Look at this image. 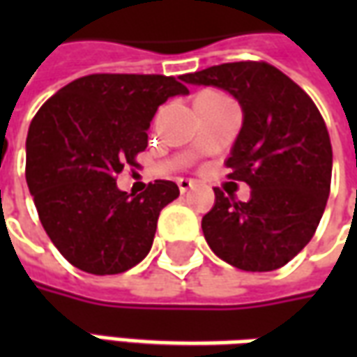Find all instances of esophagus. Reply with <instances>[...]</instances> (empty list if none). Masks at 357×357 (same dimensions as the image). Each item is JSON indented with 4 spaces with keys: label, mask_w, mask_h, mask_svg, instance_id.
I'll list each match as a JSON object with an SVG mask.
<instances>
[{
    "label": "esophagus",
    "mask_w": 357,
    "mask_h": 357,
    "mask_svg": "<svg viewBox=\"0 0 357 357\" xmlns=\"http://www.w3.org/2000/svg\"><path fill=\"white\" fill-rule=\"evenodd\" d=\"M195 183L193 181H191V179H178V187H179V191H181V193H187V191H189V189H191V187H193Z\"/></svg>",
    "instance_id": "1"
}]
</instances>
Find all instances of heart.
<instances>
[{"label":"heart","mask_w":357,"mask_h":357,"mask_svg":"<svg viewBox=\"0 0 357 357\" xmlns=\"http://www.w3.org/2000/svg\"><path fill=\"white\" fill-rule=\"evenodd\" d=\"M206 93H216V91H206Z\"/></svg>","instance_id":"heart-1"}]
</instances>
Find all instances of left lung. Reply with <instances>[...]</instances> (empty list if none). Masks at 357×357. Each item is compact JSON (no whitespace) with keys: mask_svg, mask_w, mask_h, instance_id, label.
<instances>
[{"mask_svg":"<svg viewBox=\"0 0 357 357\" xmlns=\"http://www.w3.org/2000/svg\"><path fill=\"white\" fill-rule=\"evenodd\" d=\"M181 80L229 91L245 114L225 166L227 178L250 185V201L216 187V202L202 218L204 239L235 268H283L314 237L329 199L333 149L321 112L266 61L224 63Z\"/></svg>","mask_w":357,"mask_h":357,"instance_id":"left-lung-1","label":"left lung"}]
</instances>
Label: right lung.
Returning <instances> with one entry per match:
<instances>
[{"label":"right lung","instance_id":"right-lung-1","mask_svg":"<svg viewBox=\"0 0 357 357\" xmlns=\"http://www.w3.org/2000/svg\"><path fill=\"white\" fill-rule=\"evenodd\" d=\"M189 89L162 74H89L43 102L26 137V183L51 243L74 268L114 275L153 247L160 210L179 197L156 179L139 195L116 187L139 168L147 128L168 97Z\"/></svg>","mask_w":357,"mask_h":357}]
</instances>
